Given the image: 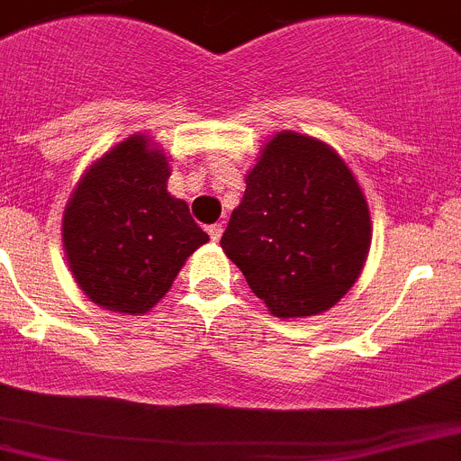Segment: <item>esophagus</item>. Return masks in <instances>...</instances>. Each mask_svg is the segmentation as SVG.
<instances>
[{"label": "esophagus", "instance_id": "34e87169", "mask_svg": "<svg viewBox=\"0 0 461 461\" xmlns=\"http://www.w3.org/2000/svg\"><path fill=\"white\" fill-rule=\"evenodd\" d=\"M208 233H210V240H212V242H219L223 235V226L221 223H214V226L208 228Z\"/></svg>", "mask_w": 461, "mask_h": 461}]
</instances>
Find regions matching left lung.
<instances>
[{"label": "left lung", "mask_w": 461, "mask_h": 461, "mask_svg": "<svg viewBox=\"0 0 461 461\" xmlns=\"http://www.w3.org/2000/svg\"><path fill=\"white\" fill-rule=\"evenodd\" d=\"M373 240L368 201L329 143L276 132L247 171L221 249L274 318L336 306L357 283Z\"/></svg>", "instance_id": "8db88e82"}]
</instances>
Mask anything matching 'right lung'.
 <instances>
[{
  "mask_svg": "<svg viewBox=\"0 0 461 461\" xmlns=\"http://www.w3.org/2000/svg\"><path fill=\"white\" fill-rule=\"evenodd\" d=\"M168 158L150 134H130L84 171L66 203L68 267L104 311L148 313L210 240L187 203L168 194Z\"/></svg>",
  "mask_w": 461,
  "mask_h": 461,
  "instance_id": "right-lung-1",
  "label": "right lung"
}]
</instances>
